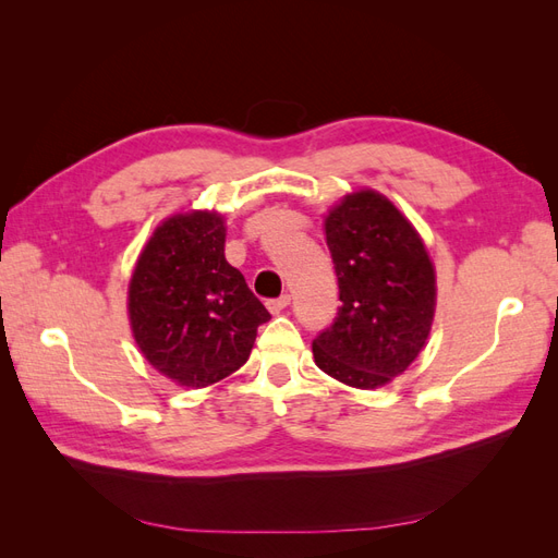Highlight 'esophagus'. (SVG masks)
Here are the masks:
<instances>
[{
    "instance_id": "34e87169",
    "label": "esophagus",
    "mask_w": 558,
    "mask_h": 558,
    "mask_svg": "<svg viewBox=\"0 0 558 558\" xmlns=\"http://www.w3.org/2000/svg\"><path fill=\"white\" fill-rule=\"evenodd\" d=\"M289 305H291V295H281V298H277V300H267V310L272 312V314L283 312Z\"/></svg>"
}]
</instances>
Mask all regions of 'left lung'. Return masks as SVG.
<instances>
[{
    "label": "left lung",
    "mask_w": 558,
    "mask_h": 558,
    "mask_svg": "<svg viewBox=\"0 0 558 558\" xmlns=\"http://www.w3.org/2000/svg\"><path fill=\"white\" fill-rule=\"evenodd\" d=\"M340 302L312 342L314 361L347 386L377 388L424 349L435 314V269L424 242L375 191L347 195L326 218Z\"/></svg>",
    "instance_id": "8db88e82"
}]
</instances>
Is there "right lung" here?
Returning a JSON list of instances; mask_svg holds the SVG:
<instances>
[{
  "label": "right lung",
  "instance_id": "add662e5",
  "mask_svg": "<svg viewBox=\"0 0 558 558\" xmlns=\"http://www.w3.org/2000/svg\"><path fill=\"white\" fill-rule=\"evenodd\" d=\"M218 214H177L134 267L128 312L146 361L181 386L202 388L240 369L269 320L244 275L226 260Z\"/></svg>",
  "mask_w": 558,
  "mask_h": 558
}]
</instances>
